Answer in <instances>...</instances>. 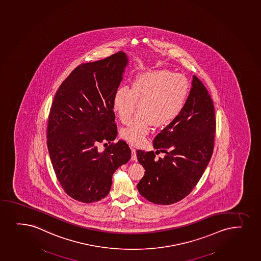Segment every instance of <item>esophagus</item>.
Listing matches in <instances>:
<instances>
[{"instance_id": "1", "label": "esophagus", "mask_w": 261, "mask_h": 261, "mask_svg": "<svg viewBox=\"0 0 261 261\" xmlns=\"http://www.w3.org/2000/svg\"><path fill=\"white\" fill-rule=\"evenodd\" d=\"M132 159L133 161L137 160V152L135 149H132Z\"/></svg>"}]
</instances>
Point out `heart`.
Segmentation results:
<instances>
[{"instance_id": "b5f03b06", "label": "heart", "mask_w": 261, "mask_h": 261, "mask_svg": "<svg viewBox=\"0 0 261 261\" xmlns=\"http://www.w3.org/2000/svg\"><path fill=\"white\" fill-rule=\"evenodd\" d=\"M189 87L185 75L160 69L138 74L130 89L118 88L112 106L120 121L129 122L137 102L139 109L129 124L121 129V137L132 145L144 144L152 124L163 127L177 118L186 103Z\"/></svg>"}]
</instances>
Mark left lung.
I'll return each instance as SVG.
<instances>
[{"mask_svg": "<svg viewBox=\"0 0 261 261\" xmlns=\"http://www.w3.org/2000/svg\"><path fill=\"white\" fill-rule=\"evenodd\" d=\"M216 121L213 100L206 88L193 75L184 108L153 140L156 152L137 150L144 169L138 192L150 202L171 204L186 198L198 184L213 155Z\"/></svg>", "mask_w": 261, "mask_h": 261, "instance_id": "left-lung-1", "label": "left lung"}]
</instances>
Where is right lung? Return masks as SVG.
<instances>
[{
    "label": "right lung",
    "instance_id": "right-lung-1",
    "mask_svg": "<svg viewBox=\"0 0 261 261\" xmlns=\"http://www.w3.org/2000/svg\"><path fill=\"white\" fill-rule=\"evenodd\" d=\"M129 64L120 51L75 68L61 84L51 105L47 145L57 179L69 197L83 203L110 192L117 168L132 158L123 140L113 144L117 125L112 101ZM111 145L101 153L99 142Z\"/></svg>",
    "mask_w": 261,
    "mask_h": 261
}]
</instances>
